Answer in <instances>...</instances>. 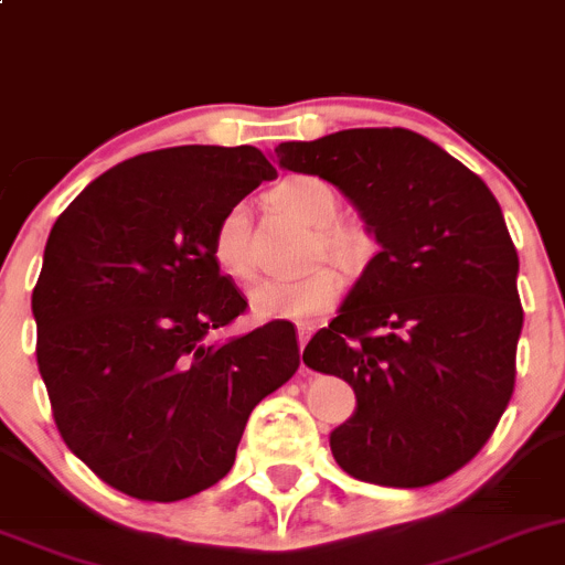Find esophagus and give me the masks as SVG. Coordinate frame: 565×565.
Returning a JSON list of instances; mask_svg holds the SVG:
<instances>
[{
  "label": "esophagus",
  "instance_id": "obj_1",
  "mask_svg": "<svg viewBox=\"0 0 565 565\" xmlns=\"http://www.w3.org/2000/svg\"><path fill=\"white\" fill-rule=\"evenodd\" d=\"M311 331H315V328H311V326H298V348H300V355H303V348H306V342H309Z\"/></svg>",
  "mask_w": 565,
  "mask_h": 565
}]
</instances>
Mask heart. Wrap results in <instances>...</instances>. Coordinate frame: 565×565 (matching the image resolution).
<instances>
[{
    "label": "heart",
    "mask_w": 565,
    "mask_h": 565,
    "mask_svg": "<svg viewBox=\"0 0 565 565\" xmlns=\"http://www.w3.org/2000/svg\"><path fill=\"white\" fill-rule=\"evenodd\" d=\"M270 204L303 226L315 228V254H322L344 270H355L372 250L370 234L353 223L339 221V193L326 179L295 173L270 190ZM212 262L217 273L237 287L254 278L248 248V212L243 204L228 206L212 234ZM342 281L331 267H317L295 281H265L250 289V311L262 320H315L333 309Z\"/></svg>",
    "instance_id": "obj_1"
}]
</instances>
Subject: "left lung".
<instances>
[{
    "label": "left lung",
    "mask_w": 565,
    "mask_h": 565,
    "mask_svg": "<svg viewBox=\"0 0 565 565\" xmlns=\"http://www.w3.org/2000/svg\"><path fill=\"white\" fill-rule=\"evenodd\" d=\"M278 166L342 190L377 250L306 366L348 381L355 411L331 452L355 480L439 483L494 434L516 381L519 256L478 173L411 129L281 143Z\"/></svg>",
    "instance_id": "8db88e82"
}]
</instances>
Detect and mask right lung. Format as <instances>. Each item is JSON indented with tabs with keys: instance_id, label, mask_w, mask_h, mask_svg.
<instances>
[{
	"instance_id": "right-lung-1",
	"label": "right lung",
	"mask_w": 565,
	"mask_h": 565,
	"mask_svg": "<svg viewBox=\"0 0 565 565\" xmlns=\"http://www.w3.org/2000/svg\"><path fill=\"white\" fill-rule=\"evenodd\" d=\"M273 177L254 146L149 151L52 226L32 289L38 370L68 450L124 494L177 502L226 478L250 411L298 370L287 320L212 339L248 306L212 234Z\"/></svg>"
}]
</instances>
